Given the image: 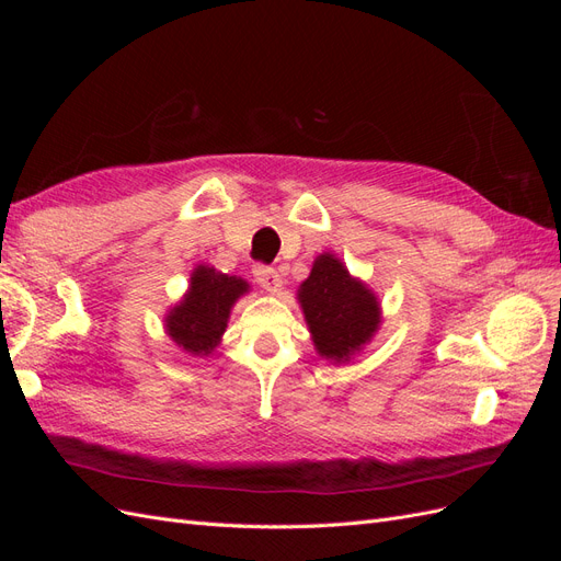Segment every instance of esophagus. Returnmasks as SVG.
Masks as SVG:
<instances>
[{
	"mask_svg": "<svg viewBox=\"0 0 561 561\" xmlns=\"http://www.w3.org/2000/svg\"><path fill=\"white\" fill-rule=\"evenodd\" d=\"M252 276H254V280L260 283V287H264L266 293H278L280 285H283V278H280L278 271L274 266H266V264L254 266Z\"/></svg>",
	"mask_w": 561,
	"mask_h": 561,
	"instance_id": "1",
	"label": "esophagus"
}]
</instances>
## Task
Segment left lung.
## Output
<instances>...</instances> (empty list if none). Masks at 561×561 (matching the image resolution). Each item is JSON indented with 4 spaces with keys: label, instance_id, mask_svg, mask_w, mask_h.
Returning a JSON list of instances; mask_svg holds the SVG:
<instances>
[{
    "label": "left lung",
    "instance_id": "left-lung-1",
    "mask_svg": "<svg viewBox=\"0 0 561 561\" xmlns=\"http://www.w3.org/2000/svg\"><path fill=\"white\" fill-rule=\"evenodd\" d=\"M297 299L313 346L328 360L346 363L379 330V299L330 252L318 254L309 278L299 285Z\"/></svg>",
    "mask_w": 561,
    "mask_h": 561
}]
</instances>
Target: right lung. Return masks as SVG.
Wrapping results in <instances>:
<instances>
[{
	"label": "right lung",
	"instance_id": "right-lung-1",
	"mask_svg": "<svg viewBox=\"0 0 561 561\" xmlns=\"http://www.w3.org/2000/svg\"><path fill=\"white\" fill-rule=\"evenodd\" d=\"M248 290L250 285L243 278L219 274L208 264H198L192 274L190 290L165 316V332L182 351L203 358L219 344L231 307Z\"/></svg>",
	"mask_w": 561,
	"mask_h": 561
}]
</instances>
